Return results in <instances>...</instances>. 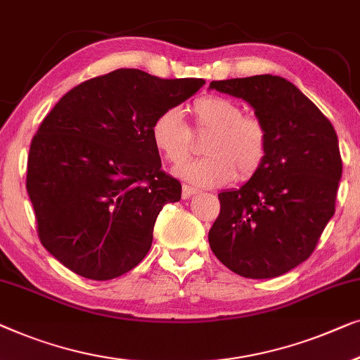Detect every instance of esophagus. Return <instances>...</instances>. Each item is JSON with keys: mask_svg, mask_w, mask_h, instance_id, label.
Wrapping results in <instances>:
<instances>
[{"mask_svg": "<svg viewBox=\"0 0 360 360\" xmlns=\"http://www.w3.org/2000/svg\"><path fill=\"white\" fill-rule=\"evenodd\" d=\"M195 192H197L195 187H191V186L184 184V186H182V194L181 195H182V199H189V197L194 195Z\"/></svg>", "mask_w": 360, "mask_h": 360, "instance_id": "34e87169", "label": "esophagus"}]
</instances>
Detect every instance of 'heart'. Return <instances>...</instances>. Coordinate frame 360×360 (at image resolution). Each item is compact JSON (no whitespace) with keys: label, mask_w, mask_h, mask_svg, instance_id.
Segmentation results:
<instances>
[{"label":"heart","mask_w":360,"mask_h":360,"mask_svg":"<svg viewBox=\"0 0 360 360\" xmlns=\"http://www.w3.org/2000/svg\"><path fill=\"white\" fill-rule=\"evenodd\" d=\"M194 130L207 135V156L181 166L178 174L200 187L221 186L231 179H250L261 169L269 151L264 122L243 114L241 105L224 96H204L192 104ZM151 141L166 161L181 165L194 151V135L178 108L156 115L150 129Z\"/></svg>","instance_id":"1"}]
</instances>
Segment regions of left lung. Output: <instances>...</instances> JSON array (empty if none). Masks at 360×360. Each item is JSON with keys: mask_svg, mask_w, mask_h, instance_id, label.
Segmentation results:
<instances>
[{"mask_svg": "<svg viewBox=\"0 0 360 360\" xmlns=\"http://www.w3.org/2000/svg\"><path fill=\"white\" fill-rule=\"evenodd\" d=\"M245 99L269 134L261 169L219 194L209 243L221 264L248 279H271L307 261L336 205L342 174L338 135L297 86L272 75L212 81Z\"/></svg>", "mask_w": 360, "mask_h": 360, "instance_id": "1", "label": "left lung"}]
</instances>
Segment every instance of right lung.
Segmentation results:
<instances>
[{
	"mask_svg": "<svg viewBox=\"0 0 360 360\" xmlns=\"http://www.w3.org/2000/svg\"><path fill=\"white\" fill-rule=\"evenodd\" d=\"M202 78L114 70L75 86L30 141L26 187L45 250L75 274L110 281L140 264L181 182L161 169L150 129Z\"/></svg>",
	"mask_w": 360,
	"mask_h": 360,
	"instance_id": "1",
	"label": "right lung"
}]
</instances>
